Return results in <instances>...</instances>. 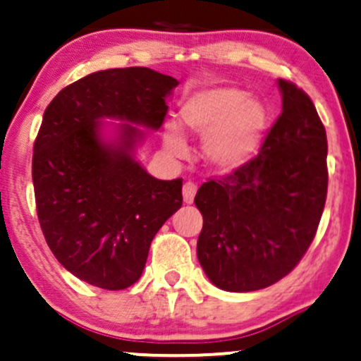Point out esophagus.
Instances as JSON below:
<instances>
[{
  "label": "esophagus",
  "mask_w": 361,
  "mask_h": 361,
  "mask_svg": "<svg viewBox=\"0 0 361 361\" xmlns=\"http://www.w3.org/2000/svg\"><path fill=\"white\" fill-rule=\"evenodd\" d=\"M195 193H197V186L193 183H185L183 185V202L185 204H192L193 198H195Z\"/></svg>",
  "instance_id": "esophagus-1"
}]
</instances>
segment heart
Here are the masks:
<instances>
[{
	"mask_svg": "<svg viewBox=\"0 0 361 361\" xmlns=\"http://www.w3.org/2000/svg\"><path fill=\"white\" fill-rule=\"evenodd\" d=\"M180 127L193 137L204 139V156L222 171L246 164L258 152L268 128V111L246 91L217 86L190 94L180 106ZM164 149L173 156H185L186 144L176 127L163 134Z\"/></svg>",
	"mask_w": 361,
	"mask_h": 361,
	"instance_id": "obj_1",
	"label": "heart"
}]
</instances>
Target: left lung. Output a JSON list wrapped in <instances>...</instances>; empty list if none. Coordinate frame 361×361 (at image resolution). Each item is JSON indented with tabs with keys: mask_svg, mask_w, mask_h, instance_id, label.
Returning a JSON list of instances; mask_svg holds the SVG:
<instances>
[{
	"mask_svg": "<svg viewBox=\"0 0 361 361\" xmlns=\"http://www.w3.org/2000/svg\"><path fill=\"white\" fill-rule=\"evenodd\" d=\"M281 114L258 156L198 188L197 256L215 287L267 288L299 264L327 193V139L304 90L279 80Z\"/></svg>",
	"mask_w": 361,
	"mask_h": 361,
	"instance_id": "1",
	"label": "left lung"
}]
</instances>
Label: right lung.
I'll list each match as a JSON object with an SVG mask.
<instances>
[{
	"label": "right lung",
	"instance_id": "obj_1",
	"mask_svg": "<svg viewBox=\"0 0 361 361\" xmlns=\"http://www.w3.org/2000/svg\"><path fill=\"white\" fill-rule=\"evenodd\" d=\"M176 85L149 68L106 69L66 86L44 111L32 157L37 215L57 261L86 283L134 285L156 233L183 204L181 178L157 180L134 157L144 139L135 126H163ZM105 118L128 122L111 141Z\"/></svg>",
	"mask_w": 361,
	"mask_h": 361
}]
</instances>
